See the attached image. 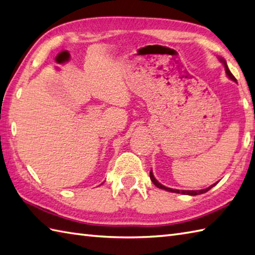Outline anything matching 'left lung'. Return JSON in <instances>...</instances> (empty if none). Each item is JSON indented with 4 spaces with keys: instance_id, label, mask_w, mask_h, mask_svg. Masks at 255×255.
Segmentation results:
<instances>
[{
    "instance_id": "obj_1",
    "label": "left lung",
    "mask_w": 255,
    "mask_h": 255,
    "mask_svg": "<svg viewBox=\"0 0 255 255\" xmlns=\"http://www.w3.org/2000/svg\"><path fill=\"white\" fill-rule=\"evenodd\" d=\"M219 60H220V62L224 64V67H225V71H226V74L228 75V78L230 79V80H232V81H235V82H237V79L234 77V74H232L231 72H230V70H229V68H228V66H227V62H226V60L225 59H223V58H219ZM150 178H151V181H152V183L154 184V185L156 186V187H159V188H161V189H164V191H167V192H171V193H177V194H184V195H191V196H195V195H199V194H204V193H206V192H208L209 189L211 188V187H214L216 184H213V185H210L209 187H207V188H205V189H200V191H180V189H173V188H170V187H166V186H164V185H162L161 183H159L158 181L155 180V177L153 176V173H152V170L150 171Z\"/></svg>"
}]
</instances>
